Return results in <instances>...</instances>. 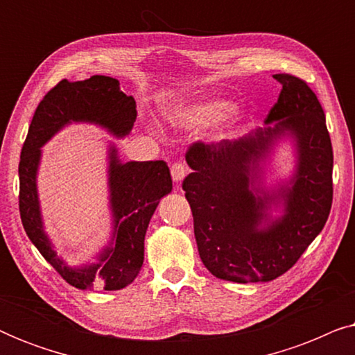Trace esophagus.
<instances>
[{
  "mask_svg": "<svg viewBox=\"0 0 355 355\" xmlns=\"http://www.w3.org/2000/svg\"><path fill=\"white\" fill-rule=\"evenodd\" d=\"M187 166L184 163H181V162H176L171 166V176H173V181H176V182H179V181H182L184 178H186V174H187Z\"/></svg>",
  "mask_w": 355,
  "mask_h": 355,
  "instance_id": "1",
  "label": "esophagus"
}]
</instances>
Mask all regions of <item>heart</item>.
Wrapping results in <instances>:
<instances>
[{
	"mask_svg": "<svg viewBox=\"0 0 355 355\" xmlns=\"http://www.w3.org/2000/svg\"><path fill=\"white\" fill-rule=\"evenodd\" d=\"M231 105L225 100H200L179 106L173 111V119L189 128L205 125L230 113Z\"/></svg>",
	"mask_w": 355,
	"mask_h": 355,
	"instance_id": "obj_1",
	"label": "heart"
}]
</instances>
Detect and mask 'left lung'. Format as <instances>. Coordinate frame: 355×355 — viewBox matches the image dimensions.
<instances>
[{"instance_id":"8db88e82","label":"left lung","mask_w":355,"mask_h":355,"mask_svg":"<svg viewBox=\"0 0 355 355\" xmlns=\"http://www.w3.org/2000/svg\"><path fill=\"white\" fill-rule=\"evenodd\" d=\"M283 85L266 116L275 128L236 140L189 145L193 171L182 181L191 205L198 254L216 278L234 283L273 281L293 268L323 230L333 203V147L324 111L307 82L275 74ZM296 135L300 164L283 220L259 230L266 198L254 196L250 173L270 139Z\"/></svg>"}]
</instances>
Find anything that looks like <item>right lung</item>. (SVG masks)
I'll return each mask as SVG.
<instances>
[{
    "label": "right lung",
    "instance_id": "1",
    "mask_svg": "<svg viewBox=\"0 0 355 355\" xmlns=\"http://www.w3.org/2000/svg\"><path fill=\"white\" fill-rule=\"evenodd\" d=\"M135 101L119 90L113 77L92 76L87 80L58 82L38 103L28 125L19 162V211L28 239L61 278L77 289H123L134 281L144 263V241L150 218L159 198L171 192L173 181L166 162L119 163L111 152L110 186L114 211V245L98 261L71 268L51 250L43 234L38 210L35 174L40 147L69 121H90L108 128L116 135L132 129Z\"/></svg>",
    "mask_w": 355,
    "mask_h": 355
}]
</instances>
